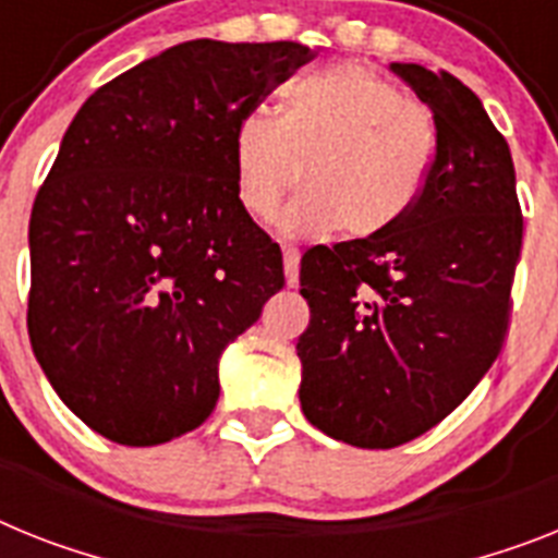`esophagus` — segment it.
<instances>
[{"mask_svg": "<svg viewBox=\"0 0 558 558\" xmlns=\"http://www.w3.org/2000/svg\"><path fill=\"white\" fill-rule=\"evenodd\" d=\"M283 275H287V287H298L301 283V252L283 250Z\"/></svg>", "mask_w": 558, "mask_h": 558, "instance_id": "esophagus-1", "label": "esophagus"}]
</instances>
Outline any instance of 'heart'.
<instances>
[{
    "label": "heart",
    "instance_id": "1",
    "mask_svg": "<svg viewBox=\"0 0 558 558\" xmlns=\"http://www.w3.org/2000/svg\"><path fill=\"white\" fill-rule=\"evenodd\" d=\"M437 156V128L420 101L363 64H335L280 90V112L246 110L232 130L235 201L252 221L280 215L287 235L351 241L388 232L414 209Z\"/></svg>",
    "mask_w": 558,
    "mask_h": 558
}]
</instances>
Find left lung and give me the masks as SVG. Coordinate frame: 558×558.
I'll return each mask as SVG.
<instances>
[{
    "instance_id": "8db88e82",
    "label": "left lung",
    "mask_w": 558,
    "mask_h": 558,
    "mask_svg": "<svg viewBox=\"0 0 558 558\" xmlns=\"http://www.w3.org/2000/svg\"><path fill=\"white\" fill-rule=\"evenodd\" d=\"M391 70L434 112L428 184L383 235L301 260L303 414L357 448L402 446L474 391L505 343L522 250L508 142L474 90L446 70Z\"/></svg>"
}]
</instances>
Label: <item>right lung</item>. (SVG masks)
Here are the masks:
<instances>
[{"instance_id": "add662e5", "label": "right lung", "mask_w": 558, "mask_h": 558, "mask_svg": "<svg viewBox=\"0 0 558 558\" xmlns=\"http://www.w3.org/2000/svg\"><path fill=\"white\" fill-rule=\"evenodd\" d=\"M315 53L175 45L101 84L31 213L27 335L50 386L119 446L198 428L218 357L283 289L280 246L238 207L232 130Z\"/></svg>"}]
</instances>
